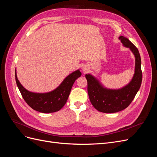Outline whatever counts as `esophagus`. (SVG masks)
Returning <instances> with one entry per match:
<instances>
[{
	"mask_svg": "<svg viewBox=\"0 0 157 157\" xmlns=\"http://www.w3.org/2000/svg\"><path fill=\"white\" fill-rule=\"evenodd\" d=\"M82 70L84 71V72H86V71H88V68L86 67V66H84V67L82 68Z\"/></svg>",
	"mask_w": 157,
	"mask_h": 157,
	"instance_id": "obj_1",
	"label": "esophagus"
}]
</instances>
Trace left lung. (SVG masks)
Segmentation results:
<instances>
[{"mask_svg":"<svg viewBox=\"0 0 157 157\" xmlns=\"http://www.w3.org/2000/svg\"><path fill=\"white\" fill-rule=\"evenodd\" d=\"M119 39L123 45L130 48L136 58L135 73L131 82L120 90H108L103 88L93 76L86 75L90 102L95 109L102 113H116L128 107L135 98L141 84V61L139 51L127 38L121 36Z\"/></svg>","mask_w":157,"mask_h":157,"instance_id":"obj_1","label":"left lung"}]
</instances>
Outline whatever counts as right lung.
<instances>
[{"instance_id":"1","label":"right lung","mask_w":157,"mask_h":157,"mask_svg":"<svg viewBox=\"0 0 157 157\" xmlns=\"http://www.w3.org/2000/svg\"><path fill=\"white\" fill-rule=\"evenodd\" d=\"M81 76L79 70L70 74L56 90L48 93L39 94L28 91L19 81L16 72V81L23 98L33 109L49 113L58 111L67 102L71 88L77 78Z\"/></svg>"}]
</instances>
